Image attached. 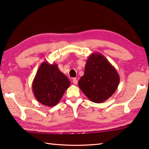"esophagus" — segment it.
<instances>
[{
	"instance_id": "34e87169",
	"label": "esophagus",
	"mask_w": 149,
	"mask_h": 149,
	"mask_svg": "<svg viewBox=\"0 0 149 149\" xmlns=\"http://www.w3.org/2000/svg\"><path fill=\"white\" fill-rule=\"evenodd\" d=\"M72 82H73V84H75V85H77V83H78V80H77V79H72Z\"/></svg>"
}]
</instances>
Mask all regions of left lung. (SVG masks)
Listing matches in <instances>:
<instances>
[{
    "mask_svg": "<svg viewBox=\"0 0 149 149\" xmlns=\"http://www.w3.org/2000/svg\"><path fill=\"white\" fill-rule=\"evenodd\" d=\"M119 82V74L115 68L103 55L93 52L87 59L79 86L91 101L101 103L113 95Z\"/></svg>",
    "mask_w": 149,
    "mask_h": 149,
    "instance_id": "1",
    "label": "left lung"
}]
</instances>
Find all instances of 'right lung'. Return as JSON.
Returning a JSON list of instances; mask_svg holds the SVG:
<instances>
[{"label":"right lung","instance_id":"obj_1","mask_svg":"<svg viewBox=\"0 0 149 149\" xmlns=\"http://www.w3.org/2000/svg\"><path fill=\"white\" fill-rule=\"evenodd\" d=\"M70 82L56 63H42L33 80L32 89L39 103L48 107L56 105Z\"/></svg>","mask_w":149,"mask_h":149}]
</instances>
